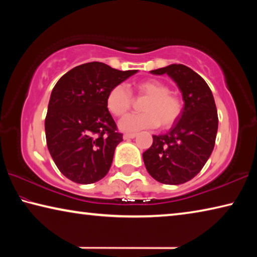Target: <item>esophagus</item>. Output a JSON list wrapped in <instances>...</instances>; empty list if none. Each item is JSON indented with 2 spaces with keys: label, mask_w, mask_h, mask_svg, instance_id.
<instances>
[{
  "label": "esophagus",
  "mask_w": 257,
  "mask_h": 257,
  "mask_svg": "<svg viewBox=\"0 0 257 257\" xmlns=\"http://www.w3.org/2000/svg\"><path fill=\"white\" fill-rule=\"evenodd\" d=\"M137 135L136 134H124L123 135V139H133L136 137Z\"/></svg>",
  "instance_id": "34e87169"
}]
</instances>
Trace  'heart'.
Wrapping results in <instances>:
<instances>
[{
	"mask_svg": "<svg viewBox=\"0 0 257 257\" xmlns=\"http://www.w3.org/2000/svg\"><path fill=\"white\" fill-rule=\"evenodd\" d=\"M138 95L145 96L142 113H133L120 120L119 127L123 132L135 133L139 130L170 128L179 119L182 111L181 99L170 93V88L158 79H146L136 85ZM132 92L124 84L112 87L106 96V106L113 115L121 116L132 106Z\"/></svg>",
	"mask_w": 257,
	"mask_h": 257,
	"instance_id": "heart-1",
	"label": "heart"
}]
</instances>
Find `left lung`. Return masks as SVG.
<instances>
[{
	"instance_id": "8db88e82",
	"label": "left lung",
	"mask_w": 257,
	"mask_h": 257,
	"mask_svg": "<svg viewBox=\"0 0 257 257\" xmlns=\"http://www.w3.org/2000/svg\"><path fill=\"white\" fill-rule=\"evenodd\" d=\"M168 75L182 94L181 114L167 134L153 136V144L143 153L146 170L156 181L180 185L198 175L214 149L217 111L206 81L184 64L151 71Z\"/></svg>"
}]
</instances>
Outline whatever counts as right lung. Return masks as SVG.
I'll return each mask as SVG.
<instances>
[{
	"label": "right lung",
	"instance_id": "add662e5",
	"mask_svg": "<svg viewBox=\"0 0 257 257\" xmlns=\"http://www.w3.org/2000/svg\"><path fill=\"white\" fill-rule=\"evenodd\" d=\"M136 72L89 62L71 69L55 84L45 119L46 144L68 179L88 185L106 176L115 147L122 141L107 110L106 96L112 87Z\"/></svg>",
	"mask_w": 257,
	"mask_h": 257
}]
</instances>
